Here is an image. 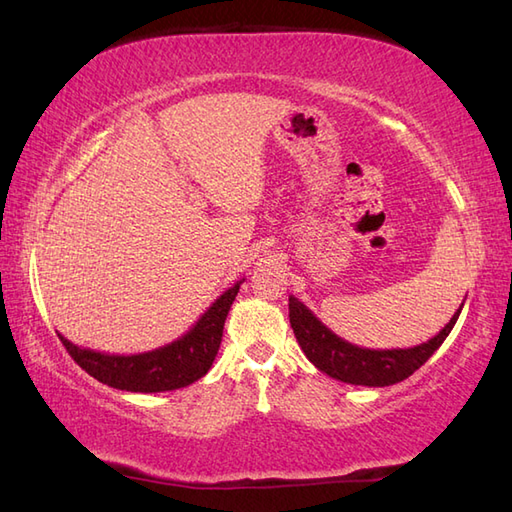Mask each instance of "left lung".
<instances>
[{
	"instance_id": "1",
	"label": "left lung",
	"mask_w": 512,
	"mask_h": 512,
	"mask_svg": "<svg viewBox=\"0 0 512 512\" xmlns=\"http://www.w3.org/2000/svg\"><path fill=\"white\" fill-rule=\"evenodd\" d=\"M290 325L294 329L296 342L303 349L318 371L353 386H392L410 377L417 368H421L432 358L434 351L441 347L445 338L451 334L456 320L462 312V305L451 316L449 323L417 347L408 349H364L336 336L323 320L316 318L310 307L303 305L296 296H290Z\"/></svg>"
}]
</instances>
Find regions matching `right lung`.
<instances>
[{
    "label": "right lung",
    "mask_w": 512,
    "mask_h": 512,
    "mask_svg": "<svg viewBox=\"0 0 512 512\" xmlns=\"http://www.w3.org/2000/svg\"><path fill=\"white\" fill-rule=\"evenodd\" d=\"M242 283L244 279L235 281L233 288L222 292L207 307V312L196 320V325H192L187 334L170 344H163L159 349L120 355L78 347L63 334H58V338L82 371H87L98 382L111 388L128 392H165L185 388L205 377L213 360H216L224 320L229 316Z\"/></svg>",
    "instance_id": "right-lung-1"
}]
</instances>
